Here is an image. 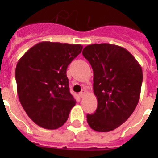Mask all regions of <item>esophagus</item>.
<instances>
[{
  "instance_id": "esophagus-1",
  "label": "esophagus",
  "mask_w": 158,
  "mask_h": 158,
  "mask_svg": "<svg viewBox=\"0 0 158 158\" xmlns=\"http://www.w3.org/2000/svg\"><path fill=\"white\" fill-rule=\"evenodd\" d=\"M85 94H86V90H85V89H83V90L79 93V96L81 97V98H84Z\"/></svg>"
}]
</instances>
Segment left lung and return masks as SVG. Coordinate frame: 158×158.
<instances>
[{
    "label": "left lung",
    "mask_w": 158,
    "mask_h": 158,
    "mask_svg": "<svg viewBox=\"0 0 158 158\" xmlns=\"http://www.w3.org/2000/svg\"><path fill=\"white\" fill-rule=\"evenodd\" d=\"M83 55L94 70L96 111L87 115L89 126L98 132L115 130L129 119L139 101L141 65L120 46L99 43L85 47Z\"/></svg>",
    "instance_id": "1"
}]
</instances>
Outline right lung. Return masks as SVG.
<instances>
[{"label": "right lung", "instance_id": "obj_1", "mask_svg": "<svg viewBox=\"0 0 158 158\" xmlns=\"http://www.w3.org/2000/svg\"><path fill=\"white\" fill-rule=\"evenodd\" d=\"M82 49L80 44L41 42L19 60L15 69L19 99L38 126L56 130L68 120L76 100L69 93L66 69Z\"/></svg>", "mask_w": 158, "mask_h": 158}]
</instances>
